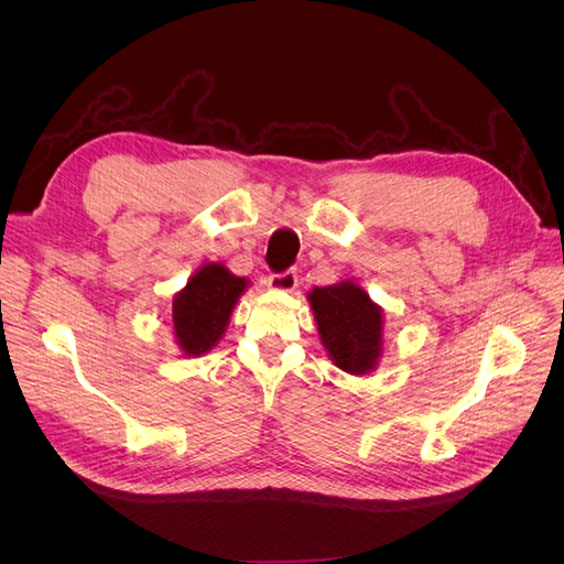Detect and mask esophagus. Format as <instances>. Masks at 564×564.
I'll return each instance as SVG.
<instances>
[{
    "instance_id": "1",
    "label": "esophagus",
    "mask_w": 564,
    "mask_h": 564,
    "mask_svg": "<svg viewBox=\"0 0 564 564\" xmlns=\"http://www.w3.org/2000/svg\"><path fill=\"white\" fill-rule=\"evenodd\" d=\"M268 286L275 289V292H294L299 286L296 270H284V272H272L268 278Z\"/></svg>"
}]
</instances>
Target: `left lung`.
Listing matches in <instances>:
<instances>
[{
    "instance_id": "obj_1",
    "label": "left lung",
    "mask_w": 564,
    "mask_h": 564,
    "mask_svg": "<svg viewBox=\"0 0 564 564\" xmlns=\"http://www.w3.org/2000/svg\"><path fill=\"white\" fill-rule=\"evenodd\" d=\"M308 301L322 346L338 369L360 377L377 367L383 346V315L365 289L350 280L315 286Z\"/></svg>"
}]
</instances>
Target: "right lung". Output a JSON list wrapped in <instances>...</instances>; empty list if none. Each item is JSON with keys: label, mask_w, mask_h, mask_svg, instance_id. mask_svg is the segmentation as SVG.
<instances>
[{"label": "right lung", "mask_w": 564, "mask_h": 564, "mask_svg": "<svg viewBox=\"0 0 564 564\" xmlns=\"http://www.w3.org/2000/svg\"><path fill=\"white\" fill-rule=\"evenodd\" d=\"M247 280L237 278L220 263L202 265L174 296V334L185 355H204L224 336L237 299Z\"/></svg>", "instance_id": "right-lung-1"}]
</instances>
